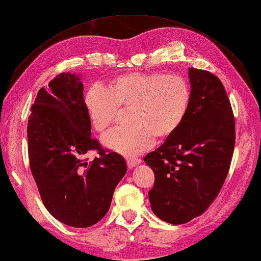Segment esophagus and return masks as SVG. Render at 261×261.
Here are the masks:
<instances>
[{"instance_id":"esophagus-1","label":"esophagus","mask_w":261,"mask_h":261,"mask_svg":"<svg viewBox=\"0 0 261 261\" xmlns=\"http://www.w3.org/2000/svg\"><path fill=\"white\" fill-rule=\"evenodd\" d=\"M140 163H141L140 158H127V160H126V164H127V167H129V168H134L137 165H139Z\"/></svg>"}]
</instances>
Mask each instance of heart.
<instances>
[{
	"label": "heart",
	"instance_id": "obj_1",
	"mask_svg": "<svg viewBox=\"0 0 261 261\" xmlns=\"http://www.w3.org/2000/svg\"><path fill=\"white\" fill-rule=\"evenodd\" d=\"M191 103V88L177 74L132 72L116 76L105 87L94 85L86 91L84 106L94 129L105 131L119 107L127 109L130 126L114 127L101 138L103 145L124 156L149 149L154 137L166 139L180 127Z\"/></svg>",
	"mask_w": 261,
	"mask_h": 261
}]
</instances>
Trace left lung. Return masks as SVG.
Wrapping results in <instances>:
<instances>
[{
	"label": "left lung",
	"mask_w": 261,
	"mask_h": 261,
	"mask_svg": "<svg viewBox=\"0 0 261 261\" xmlns=\"http://www.w3.org/2000/svg\"><path fill=\"white\" fill-rule=\"evenodd\" d=\"M191 103L182 125L144 158L155 174L148 192L152 213L185 224L201 215L225 181L236 125L224 86L208 71L189 68Z\"/></svg>",
	"instance_id": "8db88e82"
}]
</instances>
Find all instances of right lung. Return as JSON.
Instances as JSON below:
<instances>
[{
	"label": "right lung",
	"instance_id": "add662e5",
	"mask_svg": "<svg viewBox=\"0 0 261 261\" xmlns=\"http://www.w3.org/2000/svg\"><path fill=\"white\" fill-rule=\"evenodd\" d=\"M27 135L30 170L50 215L72 227L99 222L127 167L91 138L80 73H61L38 91ZM93 149L100 156L89 165L84 156Z\"/></svg>",
	"mask_w": 261,
	"mask_h": 261
}]
</instances>
